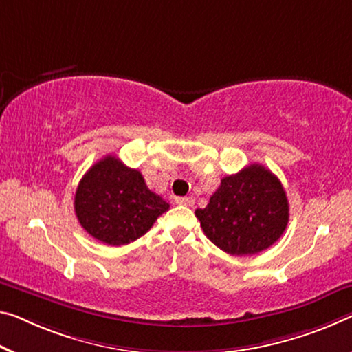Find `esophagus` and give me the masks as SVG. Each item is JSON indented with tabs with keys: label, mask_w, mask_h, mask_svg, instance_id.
Masks as SVG:
<instances>
[{
	"label": "esophagus",
	"mask_w": 352,
	"mask_h": 352,
	"mask_svg": "<svg viewBox=\"0 0 352 352\" xmlns=\"http://www.w3.org/2000/svg\"><path fill=\"white\" fill-rule=\"evenodd\" d=\"M176 203L182 204V206H193L195 204L192 197H179V198H176Z\"/></svg>",
	"instance_id": "1"
}]
</instances>
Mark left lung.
Segmentation results:
<instances>
[{"instance_id": "8db88e82", "label": "left lung", "mask_w": 352, "mask_h": 352, "mask_svg": "<svg viewBox=\"0 0 352 352\" xmlns=\"http://www.w3.org/2000/svg\"><path fill=\"white\" fill-rule=\"evenodd\" d=\"M195 215L210 242L230 255L245 256L280 239L289 220V204L278 177L253 164L223 177L208 206Z\"/></svg>"}]
</instances>
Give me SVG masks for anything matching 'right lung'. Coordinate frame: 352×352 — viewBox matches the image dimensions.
I'll list each match as a JSON object with an SVG mask.
<instances>
[{
    "label": "right lung",
    "mask_w": 352,
    "mask_h": 352,
    "mask_svg": "<svg viewBox=\"0 0 352 352\" xmlns=\"http://www.w3.org/2000/svg\"><path fill=\"white\" fill-rule=\"evenodd\" d=\"M74 208L88 234L118 247L146 234L170 204L149 190L138 170L107 155L82 177Z\"/></svg>",
    "instance_id": "obj_1"
}]
</instances>
